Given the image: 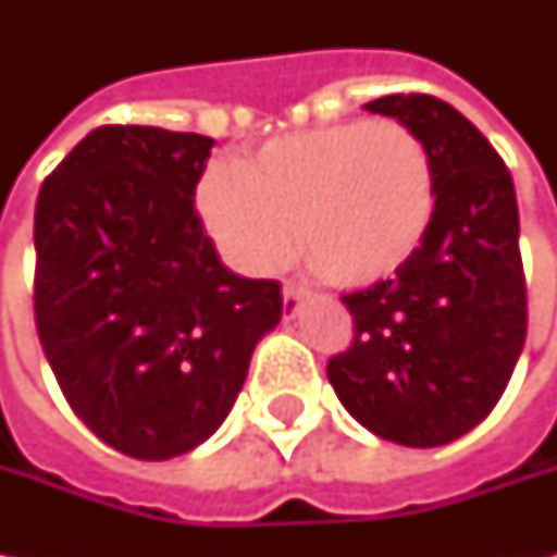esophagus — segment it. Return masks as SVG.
I'll return each instance as SVG.
<instances>
[{
	"instance_id": "obj_1",
	"label": "esophagus",
	"mask_w": 557,
	"mask_h": 557,
	"mask_svg": "<svg viewBox=\"0 0 557 557\" xmlns=\"http://www.w3.org/2000/svg\"><path fill=\"white\" fill-rule=\"evenodd\" d=\"M282 304H285V319H294L297 312H300V304H304V297H307V290L300 288V285H285L282 290Z\"/></svg>"
}]
</instances>
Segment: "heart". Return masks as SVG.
Masks as SVG:
<instances>
[{"instance_id": "b5f03b06", "label": "heart", "mask_w": 557, "mask_h": 557, "mask_svg": "<svg viewBox=\"0 0 557 557\" xmlns=\"http://www.w3.org/2000/svg\"><path fill=\"white\" fill-rule=\"evenodd\" d=\"M225 260L269 275L290 257L337 288H372L412 263L437 210L431 151L399 120H347L213 163L195 188Z\"/></svg>"}]
</instances>
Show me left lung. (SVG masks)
<instances>
[{
	"instance_id": "left-lung-1",
	"label": "left lung",
	"mask_w": 557,
	"mask_h": 557,
	"mask_svg": "<svg viewBox=\"0 0 557 557\" xmlns=\"http://www.w3.org/2000/svg\"><path fill=\"white\" fill-rule=\"evenodd\" d=\"M362 108L421 136L437 210L409 267L344 297L356 337L329 362V381L366 431L443 446L493 412L524 350L515 183L481 129L440 98L384 96Z\"/></svg>"
}]
</instances>
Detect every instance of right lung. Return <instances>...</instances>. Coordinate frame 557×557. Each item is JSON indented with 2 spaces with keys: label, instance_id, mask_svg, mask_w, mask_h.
Returning <instances> with one entry per match:
<instances>
[{
  "label": "right lung",
  "instance_id": "1",
  "mask_svg": "<svg viewBox=\"0 0 557 557\" xmlns=\"http://www.w3.org/2000/svg\"><path fill=\"white\" fill-rule=\"evenodd\" d=\"M213 145L98 126L36 198L42 350L76 418L133 459L213 437L282 319V285L235 275L195 213Z\"/></svg>",
  "mask_w": 557,
  "mask_h": 557
}]
</instances>
